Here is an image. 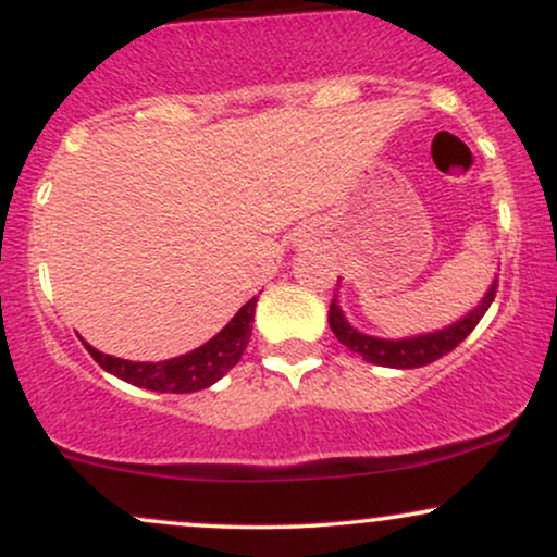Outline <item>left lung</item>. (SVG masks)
Segmentation results:
<instances>
[{"instance_id": "obj_1", "label": "left lung", "mask_w": 557, "mask_h": 557, "mask_svg": "<svg viewBox=\"0 0 557 557\" xmlns=\"http://www.w3.org/2000/svg\"><path fill=\"white\" fill-rule=\"evenodd\" d=\"M495 293H497V277L492 280L487 296L482 298V304H479L474 311H469L461 322L450 324V327L445 330L430 332V335L406 337V341H382V337L363 335V332L350 327V324L345 322L341 306H337V298H332L327 319L337 341H341L345 348L354 350V354H359L361 359H367L369 363L389 367V369H419V367H426V363L443 359V356L450 354L458 343H463L466 337L471 335V330L479 324V319L484 317V311L490 309V304L495 300Z\"/></svg>"}]
</instances>
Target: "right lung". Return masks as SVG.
Masks as SVG:
<instances>
[{"label": "right lung", "mask_w": 557, "mask_h": 557, "mask_svg": "<svg viewBox=\"0 0 557 557\" xmlns=\"http://www.w3.org/2000/svg\"><path fill=\"white\" fill-rule=\"evenodd\" d=\"M253 309H257V298L248 300L238 314L230 319V324L220 335L203 343L201 348L170 361H125L101 354L91 345H86V348L104 372L120 376V380L131 382V385L154 389V393H196V389L214 385L216 380H222L240 361L243 350L251 341Z\"/></svg>", "instance_id": "add662e5"}]
</instances>
